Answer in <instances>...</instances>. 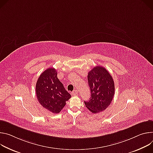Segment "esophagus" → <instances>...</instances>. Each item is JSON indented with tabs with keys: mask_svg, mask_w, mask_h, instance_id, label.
<instances>
[{
	"mask_svg": "<svg viewBox=\"0 0 153 153\" xmlns=\"http://www.w3.org/2000/svg\"><path fill=\"white\" fill-rule=\"evenodd\" d=\"M77 94H78L77 90H74V91L72 92V94L73 95H76Z\"/></svg>",
	"mask_w": 153,
	"mask_h": 153,
	"instance_id": "esophagus-1",
	"label": "esophagus"
}]
</instances>
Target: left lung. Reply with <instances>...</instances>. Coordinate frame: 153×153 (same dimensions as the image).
Masks as SVG:
<instances>
[{
	"mask_svg": "<svg viewBox=\"0 0 153 153\" xmlns=\"http://www.w3.org/2000/svg\"><path fill=\"white\" fill-rule=\"evenodd\" d=\"M88 79L91 97L89 101H84V104L94 114L102 112L109 106L114 96L113 78L105 67L97 65L88 72Z\"/></svg>",
	"mask_w": 153,
	"mask_h": 153,
	"instance_id": "left-lung-1",
	"label": "left lung"
}]
</instances>
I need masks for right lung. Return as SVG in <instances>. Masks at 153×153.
Segmentation results:
<instances>
[{"instance_id": "add662e5", "label": "right lung", "mask_w": 153, "mask_h": 153, "mask_svg": "<svg viewBox=\"0 0 153 153\" xmlns=\"http://www.w3.org/2000/svg\"><path fill=\"white\" fill-rule=\"evenodd\" d=\"M36 94L41 106L55 114L59 113L71 97L58 78L54 68H48L41 74L36 84Z\"/></svg>"}]
</instances>
